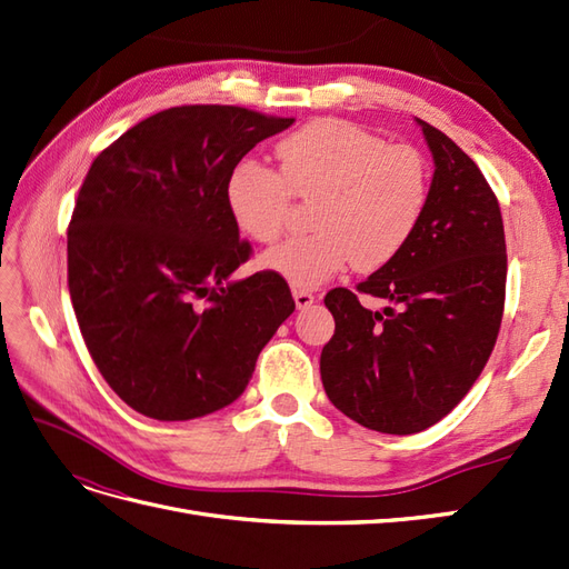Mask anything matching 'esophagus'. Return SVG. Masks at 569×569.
<instances>
[{"label": "esophagus", "mask_w": 569, "mask_h": 569, "mask_svg": "<svg viewBox=\"0 0 569 569\" xmlns=\"http://www.w3.org/2000/svg\"><path fill=\"white\" fill-rule=\"evenodd\" d=\"M295 303L299 311H306V308H311L316 303V297L311 291H303V289H295Z\"/></svg>", "instance_id": "esophagus-1"}]
</instances>
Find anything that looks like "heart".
Wrapping results in <instances>:
<instances>
[{
  "mask_svg": "<svg viewBox=\"0 0 569 569\" xmlns=\"http://www.w3.org/2000/svg\"><path fill=\"white\" fill-rule=\"evenodd\" d=\"M274 157L280 173L256 161L237 163L226 199L239 230L261 244L284 232L291 194L316 201V232L287 239L258 261L291 287H320L349 261L358 272L380 270L416 232L429 194L416 147L387 144L349 120L322 118L284 137Z\"/></svg>",
  "mask_w": 569,
  "mask_h": 569,
  "instance_id": "b5f03b06",
  "label": "heart"
}]
</instances>
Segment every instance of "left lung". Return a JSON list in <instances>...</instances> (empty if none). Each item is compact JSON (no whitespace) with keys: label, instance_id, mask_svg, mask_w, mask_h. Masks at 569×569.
<instances>
[{"label":"left lung","instance_id":"left-lung-1","mask_svg":"<svg viewBox=\"0 0 569 569\" xmlns=\"http://www.w3.org/2000/svg\"><path fill=\"white\" fill-rule=\"evenodd\" d=\"M435 176L422 218L399 256L358 284L385 299L325 297L335 335L320 353L327 399L385 435H416L460 403L493 351L506 301L503 218L489 182L451 137L416 118Z\"/></svg>","mask_w":569,"mask_h":569}]
</instances>
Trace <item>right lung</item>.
<instances>
[{"instance_id":"1","label":"right lung","mask_w":569,"mask_h":569,"mask_svg":"<svg viewBox=\"0 0 569 569\" xmlns=\"http://www.w3.org/2000/svg\"><path fill=\"white\" fill-rule=\"evenodd\" d=\"M295 118L176 107L94 159L68 226V291L99 372L147 418L194 420L247 389L256 358L295 313L280 274L232 280L234 166Z\"/></svg>"}]
</instances>
